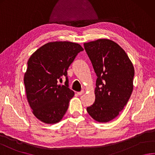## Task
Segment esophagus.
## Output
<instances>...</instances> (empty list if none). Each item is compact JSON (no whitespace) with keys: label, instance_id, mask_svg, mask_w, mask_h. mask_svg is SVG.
<instances>
[{"label":"esophagus","instance_id":"34e87169","mask_svg":"<svg viewBox=\"0 0 155 155\" xmlns=\"http://www.w3.org/2000/svg\"><path fill=\"white\" fill-rule=\"evenodd\" d=\"M84 90H81V92H78V95H82V94H84Z\"/></svg>","mask_w":155,"mask_h":155}]
</instances>
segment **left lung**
<instances>
[{
    "instance_id": "1",
    "label": "left lung",
    "mask_w": 155,
    "mask_h": 155,
    "mask_svg": "<svg viewBox=\"0 0 155 155\" xmlns=\"http://www.w3.org/2000/svg\"><path fill=\"white\" fill-rule=\"evenodd\" d=\"M84 45L97 75L95 101L87 111L95 121L107 123L119 115L132 94L133 64L113 40L98 39Z\"/></svg>"
}]
</instances>
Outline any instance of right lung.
I'll return each mask as SVG.
<instances>
[{
    "instance_id": "add662e5",
    "label": "right lung",
    "mask_w": 155,
    "mask_h": 155,
    "mask_svg": "<svg viewBox=\"0 0 155 155\" xmlns=\"http://www.w3.org/2000/svg\"><path fill=\"white\" fill-rule=\"evenodd\" d=\"M84 48L78 43L51 42L35 51L24 74L26 96L36 117L44 123L59 122L68 110L74 92L68 86V69ZM66 77L65 85L58 83Z\"/></svg>"
}]
</instances>
